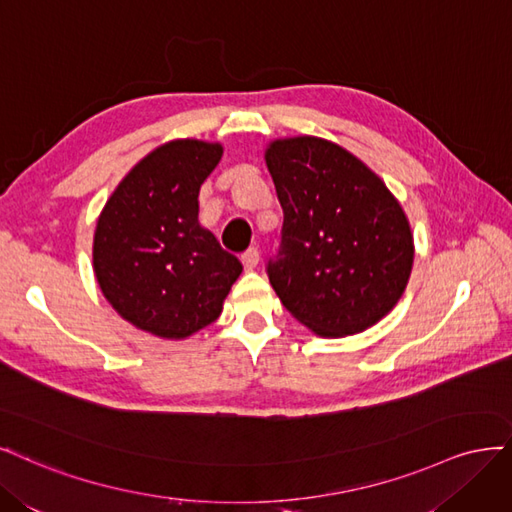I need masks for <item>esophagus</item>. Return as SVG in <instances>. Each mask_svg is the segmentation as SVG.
I'll return each mask as SVG.
<instances>
[{
    "instance_id": "obj_1",
    "label": "esophagus",
    "mask_w": 512,
    "mask_h": 512,
    "mask_svg": "<svg viewBox=\"0 0 512 512\" xmlns=\"http://www.w3.org/2000/svg\"><path fill=\"white\" fill-rule=\"evenodd\" d=\"M242 266L244 270H255L259 266V253L255 249H249L244 255H242Z\"/></svg>"
}]
</instances>
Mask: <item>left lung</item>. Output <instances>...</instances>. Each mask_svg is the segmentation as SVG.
Returning a JSON list of instances; mask_svg holds the SVG:
<instances>
[{
    "instance_id": "8db88e82",
    "label": "left lung",
    "mask_w": 512,
    "mask_h": 512,
    "mask_svg": "<svg viewBox=\"0 0 512 512\" xmlns=\"http://www.w3.org/2000/svg\"><path fill=\"white\" fill-rule=\"evenodd\" d=\"M283 206L270 285L321 338L366 332L400 302L415 261L404 208L376 172L340 144L317 136L266 146Z\"/></svg>"
}]
</instances>
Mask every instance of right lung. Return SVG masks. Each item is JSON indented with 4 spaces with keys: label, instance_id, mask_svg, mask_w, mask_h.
Returning <instances> with one entry per match:
<instances>
[{
    "label": "right lung",
    "instance_id": "add662e5",
    "mask_svg": "<svg viewBox=\"0 0 512 512\" xmlns=\"http://www.w3.org/2000/svg\"><path fill=\"white\" fill-rule=\"evenodd\" d=\"M221 142L157 146L108 197L93 234V272L108 304L142 332L185 340L217 321L242 263L200 223V187Z\"/></svg>",
    "mask_w": 512,
    "mask_h": 512
}]
</instances>
